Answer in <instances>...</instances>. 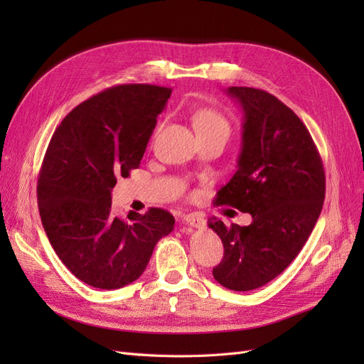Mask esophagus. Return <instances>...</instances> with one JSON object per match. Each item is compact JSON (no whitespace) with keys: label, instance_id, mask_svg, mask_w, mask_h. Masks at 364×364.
Segmentation results:
<instances>
[{"label":"esophagus","instance_id":"34e87169","mask_svg":"<svg viewBox=\"0 0 364 364\" xmlns=\"http://www.w3.org/2000/svg\"><path fill=\"white\" fill-rule=\"evenodd\" d=\"M185 222L191 228H205V218L200 214H186L185 215Z\"/></svg>","mask_w":364,"mask_h":364}]
</instances>
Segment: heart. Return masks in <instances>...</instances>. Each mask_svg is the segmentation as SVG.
<instances>
[{
    "label": "heart",
    "mask_w": 364,
    "mask_h": 364,
    "mask_svg": "<svg viewBox=\"0 0 364 364\" xmlns=\"http://www.w3.org/2000/svg\"><path fill=\"white\" fill-rule=\"evenodd\" d=\"M194 127L197 130V135H211V134H223V135H229V123L228 119L214 109L209 107H203L199 109L194 114Z\"/></svg>",
    "instance_id": "heart-1"
}]
</instances>
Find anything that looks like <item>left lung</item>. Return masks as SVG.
<instances>
[{
	"label": "left lung",
	"instance_id": "1",
	"mask_svg": "<svg viewBox=\"0 0 364 364\" xmlns=\"http://www.w3.org/2000/svg\"><path fill=\"white\" fill-rule=\"evenodd\" d=\"M226 92L243 109L237 171L218 205L252 215L249 226L209 218L225 255L215 281L234 291L266 285L290 266L310 237L325 200V171L310 132L290 107L255 87Z\"/></svg>",
	"mask_w": 364,
	"mask_h": 364
}]
</instances>
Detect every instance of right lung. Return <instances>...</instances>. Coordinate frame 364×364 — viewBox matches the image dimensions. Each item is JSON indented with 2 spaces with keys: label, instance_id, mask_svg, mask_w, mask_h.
<instances>
[{
  "label": "right lung",
  "instance_id": "right-lung-1",
  "mask_svg": "<svg viewBox=\"0 0 364 364\" xmlns=\"http://www.w3.org/2000/svg\"><path fill=\"white\" fill-rule=\"evenodd\" d=\"M170 95L155 85L109 87L74 107L51 136L38 179L41 220L60 261L91 287L136 281L174 228L165 209L123 217L111 199L118 176L139 167Z\"/></svg>",
  "mask_w": 364,
  "mask_h": 364
}]
</instances>
